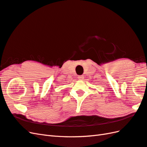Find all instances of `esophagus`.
<instances>
[{"mask_svg": "<svg viewBox=\"0 0 147 147\" xmlns=\"http://www.w3.org/2000/svg\"><path fill=\"white\" fill-rule=\"evenodd\" d=\"M78 80H83L84 76H82V75H81V76H78Z\"/></svg>", "mask_w": 147, "mask_h": 147, "instance_id": "34e87169", "label": "esophagus"}]
</instances>
